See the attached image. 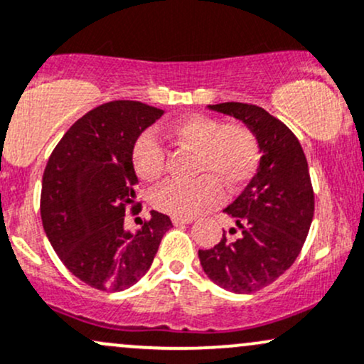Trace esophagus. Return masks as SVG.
<instances>
[{"instance_id":"esophagus-1","label":"esophagus","mask_w":364,"mask_h":364,"mask_svg":"<svg viewBox=\"0 0 364 364\" xmlns=\"http://www.w3.org/2000/svg\"><path fill=\"white\" fill-rule=\"evenodd\" d=\"M171 221H173L174 226H179V225H188V223L193 221V219H191V218H178V215H173V218H171Z\"/></svg>"}]
</instances>
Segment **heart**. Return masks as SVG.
I'll return each instance as SVG.
<instances>
[{"label":"heart","instance_id":"1","mask_svg":"<svg viewBox=\"0 0 364 364\" xmlns=\"http://www.w3.org/2000/svg\"><path fill=\"white\" fill-rule=\"evenodd\" d=\"M164 136L174 145L195 151L190 183L167 181L151 193V203L161 213L193 218L221 200L223 188L237 190L252 178L259 162L257 139L247 127L223 124L202 114L176 119L164 127ZM167 154L157 138L145 133L133 149V167L143 181H157L166 171Z\"/></svg>","mask_w":364,"mask_h":364}]
</instances>
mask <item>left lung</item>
I'll use <instances>...</instances> for the list:
<instances>
[{
    "mask_svg": "<svg viewBox=\"0 0 364 364\" xmlns=\"http://www.w3.org/2000/svg\"><path fill=\"white\" fill-rule=\"evenodd\" d=\"M209 109L245 124L257 139L261 161L245 190L225 209L240 235L228 240L223 231L221 242L198 250V259L221 289L257 292L294 264L309 233L314 193L306 155L292 131L261 107L226 102Z\"/></svg>",
    "mask_w": 364,
    "mask_h": 364,
    "instance_id": "left-lung-1",
    "label": "left lung"
}]
</instances>
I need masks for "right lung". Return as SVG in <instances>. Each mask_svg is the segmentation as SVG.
<instances>
[{
  "instance_id": "obj_1",
  "label": "right lung",
  "mask_w": 364,
  "mask_h": 364,
  "mask_svg": "<svg viewBox=\"0 0 364 364\" xmlns=\"http://www.w3.org/2000/svg\"><path fill=\"white\" fill-rule=\"evenodd\" d=\"M162 114L131 100L103 103L72 124L46 164L43 228L67 269L93 289L121 292L138 283L173 228L157 210L136 231L124 226L127 207L141 210L134 143Z\"/></svg>"
}]
</instances>
